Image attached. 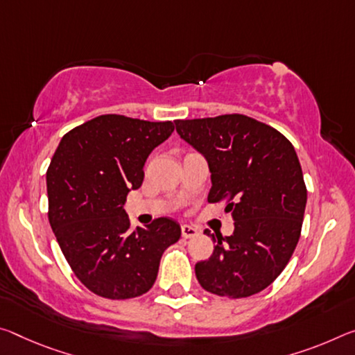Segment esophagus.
I'll return each mask as SVG.
<instances>
[{
    "label": "esophagus",
    "mask_w": 355,
    "mask_h": 355,
    "mask_svg": "<svg viewBox=\"0 0 355 355\" xmlns=\"http://www.w3.org/2000/svg\"><path fill=\"white\" fill-rule=\"evenodd\" d=\"M198 234H199V230L196 229V227H193V226H189V224H183V226H182L183 239H193Z\"/></svg>",
    "instance_id": "34e87169"
}]
</instances>
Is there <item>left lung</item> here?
Masks as SVG:
<instances>
[{
    "mask_svg": "<svg viewBox=\"0 0 355 355\" xmlns=\"http://www.w3.org/2000/svg\"><path fill=\"white\" fill-rule=\"evenodd\" d=\"M178 136L205 157L211 173L208 202L227 199L230 237L216 241L208 261L196 263L202 288L241 299L273 283L300 239L306 187L292 144L272 126L232 114L177 120Z\"/></svg>",
    "mask_w": 355,
    "mask_h": 355,
    "instance_id": "8db88e82",
    "label": "left lung"
}]
</instances>
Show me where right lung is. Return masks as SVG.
<instances>
[{"instance_id":"right-lung-1","label":"right lung","mask_w":355,"mask_h":355,"mask_svg":"<svg viewBox=\"0 0 355 355\" xmlns=\"http://www.w3.org/2000/svg\"><path fill=\"white\" fill-rule=\"evenodd\" d=\"M172 121L101 115L61 139L47 171L49 221L76 277L96 295L132 299L155 284L161 256L182 227L171 218L129 229L125 202L144 166L172 136Z\"/></svg>"}]
</instances>
